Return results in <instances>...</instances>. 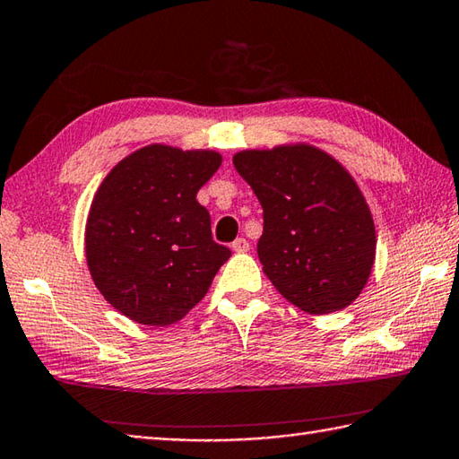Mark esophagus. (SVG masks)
<instances>
[{
	"label": "esophagus",
	"instance_id": "obj_1",
	"mask_svg": "<svg viewBox=\"0 0 459 459\" xmlns=\"http://www.w3.org/2000/svg\"><path fill=\"white\" fill-rule=\"evenodd\" d=\"M230 248L235 250V253H247V250L250 248V245H248L247 238H237L235 242H232Z\"/></svg>",
	"mask_w": 459,
	"mask_h": 459
}]
</instances>
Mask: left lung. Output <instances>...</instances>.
<instances>
[{"label": "left lung", "mask_w": 459, "mask_h": 459, "mask_svg": "<svg viewBox=\"0 0 459 459\" xmlns=\"http://www.w3.org/2000/svg\"><path fill=\"white\" fill-rule=\"evenodd\" d=\"M232 163L263 206L256 250L274 289L308 314L352 304L372 273L376 230L348 170L310 145L242 151Z\"/></svg>", "instance_id": "1"}]
</instances>
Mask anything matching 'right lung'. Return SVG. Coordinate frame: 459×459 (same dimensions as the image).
Instances as JSON below:
<instances>
[{
	"label": "right lung",
	"mask_w": 459,
	"mask_h": 459,
	"mask_svg": "<svg viewBox=\"0 0 459 459\" xmlns=\"http://www.w3.org/2000/svg\"><path fill=\"white\" fill-rule=\"evenodd\" d=\"M221 160L214 151L149 145L99 186L85 229L87 264L99 292L127 318L145 326L181 320L230 258L196 201Z\"/></svg>",
	"instance_id": "right-lung-1"
}]
</instances>
